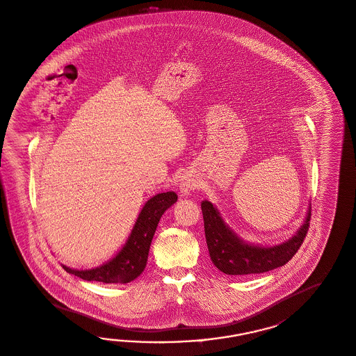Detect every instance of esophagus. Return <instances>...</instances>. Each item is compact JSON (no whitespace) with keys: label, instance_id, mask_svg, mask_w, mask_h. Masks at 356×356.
<instances>
[{"label":"esophagus","instance_id":"obj_1","mask_svg":"<svg viewBox=\"0 0 356 356\" xmlns=\"http://www.w3.org/2000/svg\"><path fill=\"white\" fill-rule=\"evenodd\" d=\"M193 189V184L188 183V181H185L183 184V186H181V192L188 193L189 191H192Z\"/></svg>","mask_w":356,"mask_h":356}]
</instances>
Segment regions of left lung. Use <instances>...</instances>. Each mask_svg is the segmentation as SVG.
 I'll list each match as a JSON object with an SVG mask.
<instances>
[{
	"label": "left lung",
	"instance_id": "obj_1",
	"mask_svg": "<svg viewBox=\"0 0 356 356\" xmlns=\"http://www.w3.org/2000/svg\"><path fill=\"white\" fill-rule=\"evenodd\" d=\"M201 209L212 263L227 275L263 273L286 264L306 238L311 219L308 210L307 219L293 238L279 246L259 248L242 242L224 224L219 211L209 201H203Z\"/></svg>",
	"mask_w": 356,
	"mask_h": 356
}]
</instances>
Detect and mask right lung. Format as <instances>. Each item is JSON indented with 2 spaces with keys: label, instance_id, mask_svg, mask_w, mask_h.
Returning a JSON list of instances; mask_svg holds the SVG:
<instances>
[{
  "label": "right lung",
  "instance_id": "1",
  "mask_svg": "<svg viewBox=\"0 0 356 356\" xmlns=\"http://www.w3.org/2000/svg\"><path fill=\"white\" fill-rule=\"evenodd\" d=\"M176 201L177 195L173 192L159 193L150 198L138 215L124 248L118 252L114 259L107 261L104 266L84 270L71 269L65 266L63 268L68 273L87 281H98L105 284H127L134 281L146 267L149 249L158 222L164 211Z\"/></svg>",
  "mask_w": 356,
  "mask_h": 356
}]
</instances>
